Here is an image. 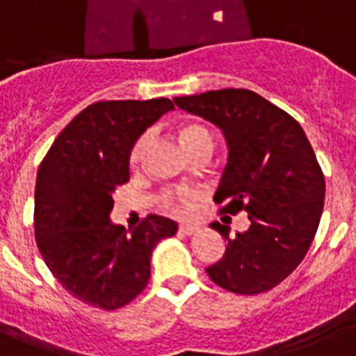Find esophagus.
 <instances>
[{
    "label": "esophagus",
    "mask_w": 356,
    "mask_h": 356,
    "mask_svg": "<svg viewBox=\"0 0 356 356\" xmlns=\"http://www.w3.org/2000/svg\"><path fill=\"white\" fill-rule=\"evenodd\" d=\"M179 233L184 234V236H192V234L200 233V227L192 225V223H183V225H179Z\"/></svg>",
    "instance_id": "1"
}]
</instances>
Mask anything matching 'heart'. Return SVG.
I'll list each match as a JSON object with an SVG mask.
<instances>
[{"label":"heart","mask_w":356,"mask_h":356,"mask_svg":"<svg viewBox=\"0 0 356 356\" xmlns=\"http://www.w3.org/2000/svg\"><path fill=\"white\" fill-rule=\"evenodd\" d=\"M149 142V134H142L138 140H136V144L133 145V151H131V162H136L142 159L145 151V145ZM181 142L186 147L190 155L195 153L201 147H212V134L211 131L203 125H197V123H190V125H184L181 129ZM162 201H164V205L168 209H172L175 212H184L188 209V200L181 194H173V192H166V194L162 195Z\"/></svg>","instance_id":"heart-1"}]
</instances>
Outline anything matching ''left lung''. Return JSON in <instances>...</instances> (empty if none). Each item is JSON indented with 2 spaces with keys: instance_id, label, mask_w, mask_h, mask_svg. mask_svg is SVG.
Masks as SVG:
<instances>
[{
  "instance_id": "1",
  "label": "left lung",
  "mask_w": 356,
  "mask_h": 356,
  "mask_svg": "<svg viewBox=\"0 0 356 356\" xmlns=\"http://www.w3.org/2000/svg\"><path fill=\"white\" fill-rule=\"evenodd\" d=\"M179 108L222 129L229 159L214 201L220 212H248V231L229 236L225 253L207 273L229 292L253 296L284 281L309 251L320 225L325 179L296 120L245 88L173 97Z\"/></svg>"
}]
</instances>
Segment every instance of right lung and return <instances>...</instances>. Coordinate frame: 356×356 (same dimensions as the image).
Segmentation results:
<instances>
[{
	"instance_id": "obj_1",
	"label": "right lung",
	"mask_w": 356,
	"mask_h": 356,
	"mask_svg": "<svg viewBox=\"0 0 356 356\" xmlns=\"http://www.w3.org/2000/svg\"><path fill=\"white\" fill-rule=\"evenodd\" d=\"M172 108L166 97L92 103L38 168L36 245L53 277L83 303L105 310L131 303L149 281L155 245L177 233V223L156 214L131 233L111 222L114 190L131 177L133 145Z\"/></svg>"
}]
</instances>
